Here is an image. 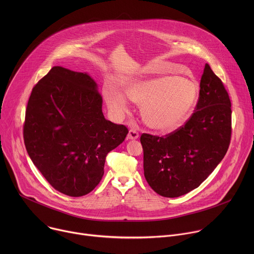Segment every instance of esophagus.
<instances>
[{
	"mask_svg": "<svg viewBox=\"0 0 254 254\" xmlns=\"http://www.w3.org/2000/svg\"><path fill=\"white\" fill-rule=\"evenodd\" d=\"M127 136L129 139H136L138 137V132L135 129H129Z\"/></svg>",
	"mask_w": 254,
	"mask_h": 254,
	"instance_id": "esophagus-1",
	"label": "esophagus"
}]
</instances>
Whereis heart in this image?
<instances>
[{
	"label": "heart",
	"mask_w": 254,
	"mask_h": 254,
	"mask_svg": "<svg viewBox=\"0 0 254 254\" xmlns=\"http://www.w3.org/2000/svg\"><path fill=\"white\" fill-rule=\"evenodd\" d=\"M198 94L195 81L175 76H164L130 84L127 97L142 104V119L149 127L170 131L182 126L189 118ZM106 102L112 110L122 115L127 102L118 91H107Z\"/></svg>",
	"instance_id": "b5f03b06"
}]
</instances>
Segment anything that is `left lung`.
I'll return each instance as SVG.
<instances>
[{"label": "left lung", "instance_id": "8db88e82", "mask_svg": "<svg viewBox=\"0 0 254 254\" xmlns=\"http://www.w3.org/2000/svg\"><path fill=\"white\" fill-rule=\"evenodd\" d=\"M231 114L228 92L206 63L195 111L186 123L164 136L140 135L143 173L151 188L175 198L199 187L227 153Z\"/></svg>", "mask_w": 254, "mask_h": 254}]
</instances>
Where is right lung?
<instances>
[{"label":"right lung","instance_id":"1","mask_svg":"<svg viewBox=\"0 0 254 254\" xmlns=\"http://www.w3.org/2000/svg\"><path fill=\"white\" fill-rule=\"evenodd\" d=\"M102 96L81 72L54 66L28 100L23 136L33 164L58 192L80 197L91 192L104 173L107 154L128 129L104 119Z\"/></svg>","mask_w":254,"mask_h":254}]
</instances>
